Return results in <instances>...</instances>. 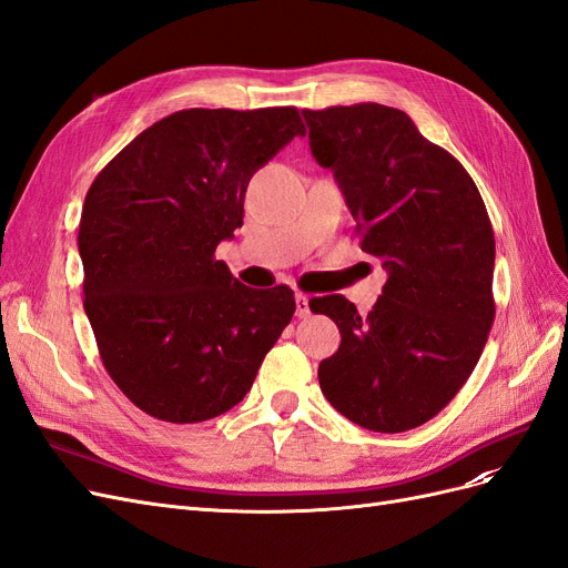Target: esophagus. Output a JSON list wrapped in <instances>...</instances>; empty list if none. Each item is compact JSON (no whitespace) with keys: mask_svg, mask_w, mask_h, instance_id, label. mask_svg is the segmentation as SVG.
Wrapping results in <instances>:
<instances>
[{"mask_svg":"<svg viewBox=\"0 0 568 568\" xmlns=\"http://www.w3.org/2000/svg\"><path fill=\"white\" fill-rule=\"evenodd\" d=\"M296 317L298 320L311 317V301H307L305 294H296Z\"/></svg>","mask_w":568,"mask_h":568,"instance_id":"34e87169","label":"esophagus"}]
</instances>
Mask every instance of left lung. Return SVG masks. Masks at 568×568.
Masks as SVG:
<instances>
[{
    "instance_id": "1",
    "label": "left lung",
    "mask_w": 568,
    "mask_h": 568,
    "mask_svg": "<svg viewBox=\"0 0 568 568\" xmlns=\"http://www.w3.org/2000/svg\"><path fill=\"white\" fill-rule=\"evenodd\" d=\"M311 151L355 217L359 248L388 280L367 315L341 294L315 298L341 346L322 359L324 398L379 434L422 426L469 379L495 320V236L462 163L382 104L303 109Z\"/></svg>"
}]
</instances>
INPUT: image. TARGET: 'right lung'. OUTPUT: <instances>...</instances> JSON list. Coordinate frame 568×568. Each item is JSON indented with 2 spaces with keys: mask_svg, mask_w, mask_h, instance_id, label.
Here are the masks:
<instances>
[{
  "mask_svg": "<svg viewBox=\"0 0 568 568\" xmlns=\"http://www.w3.org/2000/svg\"><path fill=\"white\" fill-rule=\"evenodd\" d=\"M298 134L294 106L186 109L92 182L78 232L84 313L109 376L146 415L194 424L232 409L294 317V291L244 286L215 248L244 225L255 170Z\"/></svg>",
  "mask_w": 568,
  "mask_h": 568,
  "instance_id": "obj_1",
  "label": "right lung"
}]
</instances>
